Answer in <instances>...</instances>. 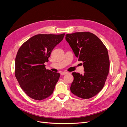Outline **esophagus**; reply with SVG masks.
<instances>
[{
    "label": "esophagus",
    "mask_w": 127,
    "mask_h": 127,
    "mask_svg": "<svg viewBox=\"0 0 127 127\" xmlns=\"http://www.w3.org/2000/svg\"><path fill=\"white\" fill-rule=\"evenodd\" d=\"M67 72H65V71H64V72H61V73H60V74H61V75H66V74H67Z\"/></svg>",
    "instance_id": "obj_1"
}]
</instances>
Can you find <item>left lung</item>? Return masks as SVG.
<instances>
[{
    "instance_id": "1",
    "label": "left lung",
    "mask_w": 127,
    "mask_h": 127,
    "mask_svg": "<svg viewBox=\"0 0 127 127\" xmlns=\"http://www.w3.org/2000/svg\"><path fill=\"white\" fill-rule=\"evenodd\" d=\"M66 40L78 61L83 62L85 71L82 75L72 73L74 79L70 88L71 92L83 99L93 97L102 90L109 74L107 48L97 36L88 32L67 34Z\"/></svg>"
}]
</instances>
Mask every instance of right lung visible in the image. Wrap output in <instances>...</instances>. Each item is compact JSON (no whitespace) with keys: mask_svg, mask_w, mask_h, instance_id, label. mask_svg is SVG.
<instances>
[{"mask_svg":"<svg viewBox=\"0 0 127 127\" xmlns=\"http://www.w3.org/2000/svg\"><path fill=\"white\" fill-rule=\"evenodd\" d=\"M61 34L35 35L19 48L15 58V75L25 94L41 101L53 93L60 74L45 68L52 50L62 41Z\"/></svg>","mask_w":127,"mask_h":127,"instance_id":"right-lung-1","label":"right lung"}]
</instances>
